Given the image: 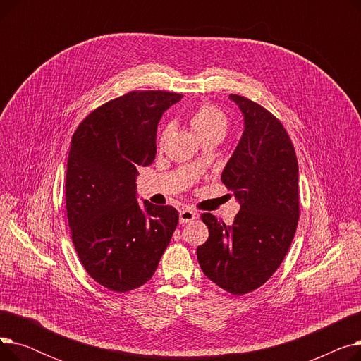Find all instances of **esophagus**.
Listing matches in <instances>:
<instances>
[{
    "instance_id": "34e87169",
    "label": "esophagus",
    "mask_w": 361,
    "mask_h": 361,
    "mask_svg": "<svg viewBox=\"0 0 361 361\" xmlns=\"http://www.w3.org/2000/svg\"><path fill=\"white\" fill-rule=\"evenodd\" d=\"M195 219H196V212H193L192 209L180 211V224H187V222H192Z\"/></svg>"
}]
</instances>
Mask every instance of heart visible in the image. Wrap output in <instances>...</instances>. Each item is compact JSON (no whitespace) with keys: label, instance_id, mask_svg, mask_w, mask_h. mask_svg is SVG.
Here are the masks:
<instances>
[{"label":"heart","instance_id":"heart-1","mask_svg":"<svg viewBox=\"0 0 361 361\" xmlns=\"http://www.w3.org/2000/svg\"><path fill=\"white\" fill-rule=\"evenodd\" d=\"M192 127L196 131V135L204 140L207 137H211L214 135H225L226 128H228V118H226L225 114L212 106V105H202L199 106L190 118ZM173 131V126L168 124L164 127V130L161 131L159 136V143L162 145L165 142V139L169 136V133ZM200 168V161H196L195 164V169Z\"/></svg>","mask_w":361,"mask_h":361}]
</instances>
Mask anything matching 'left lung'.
<instances>
[{
    "label": "left lung",
    "mask_w": 361,
    "mask_h": 361,
    "mask_svg": "<svg viewBox=\"0 0 361 361\" xmlns=\"http://www.w3.org/2000/svg\"><path fill=\"white\" fill-rule=\"evenodd\" d=\"M244 130L221 180L240 211L233 225L202 214L209 238L197 247L203 274L234 295L247 294L279 268L298 222V162L287 130L259 104L230 94Z\"/></svg>",
    "instance_id": "left-lung-1"
}]
</instances>
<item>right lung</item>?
Here are the masks:
<instances>
[{"instance_id":"obj_1","label":"right lung","mask_w":361,"mask_h":361,"mask_svg":"<svg viewBox=\"0 0 361 361\" xmlns=\"http://www.w3.org/2000/svg\"><path fill=\"white\" fill-rule=\"evenodd\" d=\"M183 94L130 92L104 104L74 131L67 161L66 206L74 249L102 287L126 293L154 276L173 237V206L137 203V168L157 155L162 114Z\"/></svg>"}]
</instances>
